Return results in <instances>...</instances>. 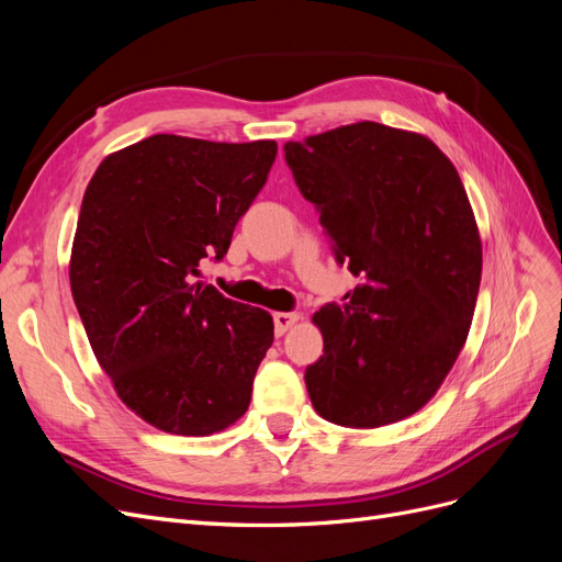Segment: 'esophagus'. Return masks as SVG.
Wrapping results in <instances>:
<instances>
[{
  "instance_id": "obj_1",
  "label": "esophagus",
  "mask_w": 562,
  "mask_h": 562,
  "mask_svg": "<svg viewBox=\"0 0 562 562\" xmlns=\"http://www.w3.org/2000/svg\"><path fill=\"white\" fill-rule=\"evenodd\" d=\"M297 321H300V314H293V312H279V314H274V330H277V335H283L288 328H293Z\"/></svg>"
}]
</instances>
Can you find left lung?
<instances>
[{
    "instance_id": "left-lung-1",
    "label": "left lung",
    "mask_w": 562,
    "mask_h": 562,
    "mask_svg": "<svg viewBox=\"0 0 562 562\" xmlns=\"http://www.w3.org/2000/svg\"><path fill=\"white\" fill-rule=\"evenodd\" d=\"M285 161L361 277L345 307L312 318L314 411L356 429L411 417L452 370L479 297L483 246L457 168L427 135L375 122L285 143Z\"/></svg>"
}]
</instances>
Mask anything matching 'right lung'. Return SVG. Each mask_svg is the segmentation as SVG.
I'll use <instances>...</instances> for the list:
<instances>
[{
	"mask_svg": "<svg viewBox=\"0 0 562 562\" xmlns=\"http://www.w3.org/2000/svg\"><path fill=\"white\" fill-rule=\"evenodd\" d=\"M274 140L159 133L112 151L83 192L70 288L116 396L151 427L211 436L244 417L274 321L196 281L258 196Z\"/></svg>",
	"mask_w": 562,
	"mask_h": 562,
	"instance_id": "1",
	"label": "right lung"
}]
</instances>
